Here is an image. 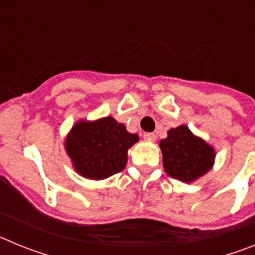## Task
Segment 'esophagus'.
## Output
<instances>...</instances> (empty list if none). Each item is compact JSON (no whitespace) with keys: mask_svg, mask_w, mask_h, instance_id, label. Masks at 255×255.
Listing matches in <instances>:
<instances>
[{"mask_svg":"<svg viewBox=\"0 0 255 255\" xmlns=\"http://www.w3.org/2000/svg\"><path fill=\"white\" fill-rule=\"evenodd\" d=\"M144 139L145 140H149V141H154L155 140V135L153 132H144Z\"/></svg>","mask_w":255,"mask_h":255,"instance_id":"esophagus-1","label":"esophagus"}]
</instances>
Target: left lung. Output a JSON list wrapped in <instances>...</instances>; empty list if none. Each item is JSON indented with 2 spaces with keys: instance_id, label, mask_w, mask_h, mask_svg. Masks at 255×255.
Here are the masks:
<instances>
[{
  "instance_id": "left-lung-1",
  "label": "left lung",
  "mask_w": 255,
  "mask_h": 255,
  "mask_svg": "<svg viewBox=\"0 0 255 255\" xmlns=\"http://www.w3.org/2000/svg\"><path fill=\"white\" fill-rule=\"evenodd\" d=\"M159 148L166 173L182 182L199 179L215 163L213 147L195 136L185 125L168 130L167 138L159 141Z\"/></svg>"
}]
</instances>
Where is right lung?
I'll list each match as a JSON object with an SVG mask.
<instances>
[{"mask_svg":"<svg viewBox=\"0 0 255 255\" xmlns=\"http://www.w3.org/2000/svg\"><path fill=\"white\" fill-rule=\"evenodd\" d=\"M139 136L126 130L114 117L96 121L80 120L65 140V149L79 175L103 180L121 172L128 162V150Z\"/></svg>","mask_w":255,"mask_h":255,"instance_id":"obj_1","label":"right lung"}]
</instances>
